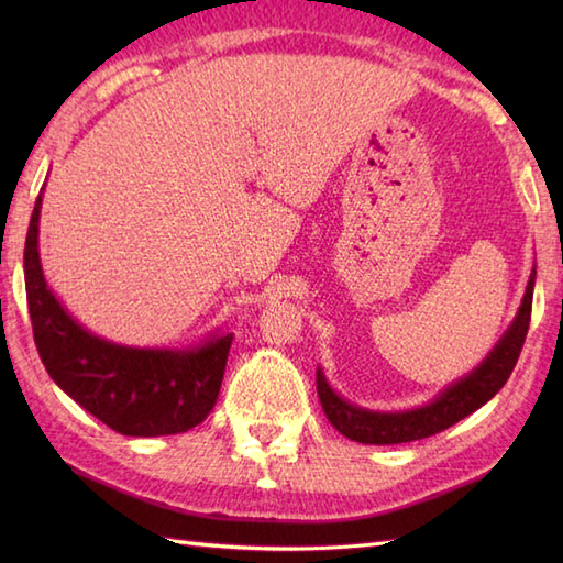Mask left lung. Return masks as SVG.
<instances>
[{"label":"left lung","instance_id":"1","mask_svg":"<svg viewBox=\"0 0 563 563\" xmlns=\"http://www.w3.org/2000/svg\"><path fill=\"white\" fill-rule=\"evenodd\" d=\"M534 278L537 271L532 268L516 319H512V324L504 333V339L494 345V351L484 357L482 365L472 369L460 382H454L445 391H440L433 401L421 406V409L397 413L361 409V406H353L341 399L329 387L324 373L317 369V394L331 426L341 435L355 442H365V445H397V442H411L435 435L440 430L462 421L464 416L482 409L506 385L512 367L518 363L525 336H528L530 329Z\"/></svg>","mask_w":563,"mask_h":563}]
</instances>
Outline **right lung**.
I'll use <instances>...</instances> for the list:
<instances>
[{"label":"right lung","instance_id":"add662e5","mask_svg":"<svg viewBox=\"0 0 563 563\" xmlns=\"http://www.w3.org/2000/svg\"><path fill=\"white\" fill-rule=\"evenodd\" d=\"M41 202L43 196L35 198L23 249V278L35 349L47 375L81 409L121 435H174L206 421L218 401L232 333L176 351L130 349L93 336L65 312L43 278Z\"/></svg>","mask_w":563,"mask_h":563}]
</instances>
